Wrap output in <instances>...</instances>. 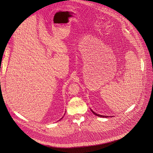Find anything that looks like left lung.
Instances as JSON below:
<instances>
[{"label": "left lung", "instance_id": "8db88e82", "mask_svg": "<svg viewBox=\"0 0 153 153\" xmlns=\"http://www.w3.org/2000/svg\"><path fill=\"white\" fill-rule=\"evenodd\" d=\"M91 111H92V113L94 114H95L96 116H99V117H108V116H102V115H100V114H97V113H96L95 112H94L93 110H91Z\"/></svg>", "mask_w": 153, "mask_h": 153}]
</instances>
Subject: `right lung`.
Here are the masks:
<instances>
[{
  "label": "right lung",
  "instance_id": "add662e5",
  "mask_svg": "<svg viewBox=\"0 0 153 153\" xmlns=\"http://www.w3.org/2000/svg\"><path fill=\"white\" fill-rule=\"evenodd\" d=\"M62 118H63V117H62Z\"/></svg>",
  "mask_w": 153,
  "mask_h": 153
}]
</instances>
